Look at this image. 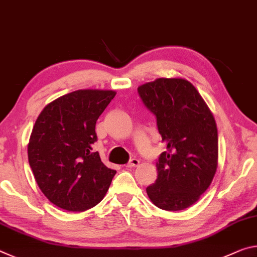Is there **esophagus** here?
Segmentation results:
<instances>
[{
  "label": "esophagus",
  "mask_w": 257,
  "mask_h": 257,
  "mask_svg": "<svg viewBox=\"0 0 257 257\" xmlns=\"http://www.w3.org/2000/svg\"><path fill=\"white\" fill-rule=\"evenodd\" d=\"M140 165V161L138 158H132L127 164H126V167H137Z\"/></svg>",
  "instance_id": "obj_1"
}]
</instances>
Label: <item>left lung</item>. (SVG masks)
Masks as SVG:
<instances>
[{"instance_id": "left-lung-1", "label": "left lung", "mask_w": 257, "mask_h": 257, "mask_svg": "<svg viewBox=\"0 0 257 257\" xmlns=\"http://www.w3.org/2000/svg\"><path fill=\"white\" fill-rule=\"evenodd\" d=\"M146 107L156 115L166 145L157 180L147 195L157 207L182 211L211 186L218 161L215 119L196 87L181 77L156 78L138 87Z\"/></svg>"}]
</instances>
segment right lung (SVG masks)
I'll list each match as a JSON object with an SVG mask.
<instances>
[{
	"label": "right lung",
	"mask_w": 257,
	"mask_h": 257,
	"mask_svg": "<svg viewBox=\"0 0 257 257\" xmlns=\"http://www.w3.org/2000/svg\"><path fill=\"white\" fill-rule=\"evenodd\" d=\"M116 95L112 90H77L46 104L28 142V162L52 204L84 212L99 204L116 174L101 162L95 123Z\"/></svg>",
	"instance_id": "right-lung-1"
}]
</instances>
